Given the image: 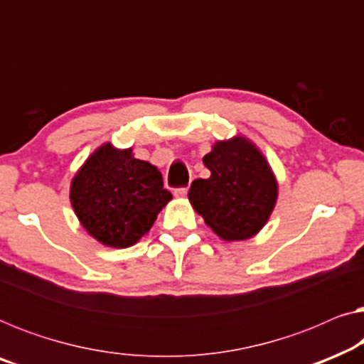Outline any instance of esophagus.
Wrapping results in <instances>:
<instances>
[{
  "instance_id": "esophagus-1",
  "label": "esophagus",
  "mask_w": 364,
  "mask_h": 364,
  "mask_svg": "<svg viewBox=\"0 0 364 364\" xmlns=\"http://www.w3.org/2000/svg\"><path fill=\"white\" fill-rule=\"evenodd\" d=\"M187 191H188L187 187H177L176 191H173V196H176V197H186Z\"/></svg>"
}]
</instances>
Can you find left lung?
Returning a JSON list of instances; mask_svg holds the SVG:
<instances>
[{
  "mask_svg": "<svg viewBox=\"0 0 364 364\" xmlns=\"http://www.w3.org/2000/svg\"><path fill=\"white\" fill-rule=\"evenodd\" d=\"M208 178H197L188 200L223 240H247L275 207L278 186L262 152L245 137L218 141L203 157Z\"/></svg>",
  "mask_w": 364,
  "mask_h": 364,
  "instance_id": "1",
  "label": "left lung"
}]
</instances>
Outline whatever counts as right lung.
<instances>
[{"label":"right lung","mask_w":364,"mask_h":364,"mask_svg":"<svg viewBox=\"0 0 364 364\" xmlns=\"http://www.w3.org/2000/svg\"><path fill=\"white\" fill-rule=\"evenodd\" d=\"M172 198L162 173L111 144L99 147L71 182L74 212L89 235L107 247L126 248L151 230Z\"/></svg>","instance_id":"obj_1"}]
</instances>
